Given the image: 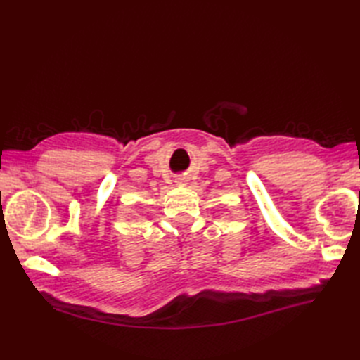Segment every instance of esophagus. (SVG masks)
<instances>
[{
    "mask_svg": "<svg viewBox=\"0 0 360 360\" xmlns=\"http://www.w3.org/2000/svg\"><path fill=\"white\" fill-rule=\"evenodd\" d=\"M176 183L179 184V186H183V184H186V179L179 177V179H176Z\"/></svg>",
    "mask_w": 360,
    "mask_h": 360,
    "instance_id": "esophagus-1",
    "label": "esophagus"
}]
</instances>
